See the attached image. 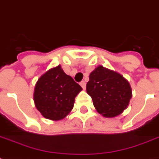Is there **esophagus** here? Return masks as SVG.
I'll return each mask as SVG.
<instances>
[{
  "instance_id": "obj_1",
  "label": "esophagus",
  "mask_w": 159,
  "mask_h": 159,
  "mask_svg": "<svg viewBox=\"0 0 159 159\" xmlns=\"http://www.w3.org/2000/svg\"><path fill=\"white\" fill-rule=\"evenodd\" d=\"M80 85H81V87H82L83 89H85V88H86V82H85L84 81H82V82H80Z\"/></svg>"
}]
</instances>
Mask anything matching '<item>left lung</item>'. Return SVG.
Masks as SVG:
<instances>
[{"mask_svg":"<svg viewBox=\"0 0 159 159\" xmlns=\"http://www.w3.org/2000/svg\"><path fill=\"white\" fill-rule=\"evenodd\" d=\"M87 92L97 112L106 118L123 113L132 97L129 82L119 72L102 65L90 73Z\"/></svg>","mask_w":159,"mask_h":159,"instance_id":"left-lung-1","label":"left lung"}]
</instances>
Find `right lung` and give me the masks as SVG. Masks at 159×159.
<instances>
[{"label":"right lung","mask_w":159,"mask_h":159,"mask_svg":"<svg viewBox=\"0 0 159 159\" xmlns=\"http://www.w3.org/2000/svg\"><path fill=\"white\" fill-rule=\"evenodd\" d=\"M82 90L81 86L58 65L48 69L39 78L34 91V102L44 118L61 120L71 112L75 97Z\"/></svg>","instance_id":"obj_1"}]
</instances>
